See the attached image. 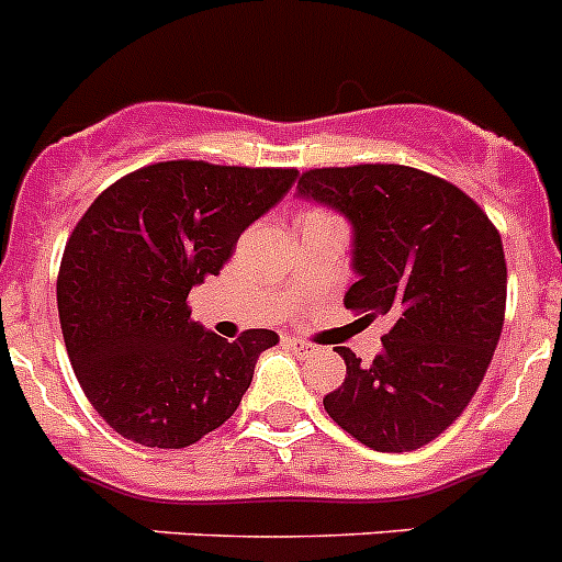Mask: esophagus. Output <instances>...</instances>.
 Here are the masks:
<instances>
[{"mask_svg":"<svg viewBox=\"0 0 562 562\" xmlns=\"http://www.w3.org/2000/svg\"><path fill=\"white\" fill-rule=\"evenodd\" d=\"M284 342L290 345V348L297 353V357H312V353H315V345L303 342V339H297V337H284Z\"/></svg>","mask_w":562,"mask_h":562,"instance_id":"34e87169","label":"esophagus"}]
</instances>
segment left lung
I'll return each instance as SVG.
<instances>
[{
    "label": "left lung",
    "instance_id": "left-lung-1",
    "mask_svg": "<svg viewBox=\"0 0 562 562\" xmlns=\"http://www.w3.org/2000/svg\"><path fill=\"white\" fill-rule=\"evenodd\" d=\"M297 198L351 223L357 284L345 306L393 317L370 364L337 348L345 382L323 406L368 449H420L460 418L502 337V236L462 189L401 164L308 169Z\"/></svg>",
    "mask_w": 562,
    "mask_h": 562
}]
</instances>
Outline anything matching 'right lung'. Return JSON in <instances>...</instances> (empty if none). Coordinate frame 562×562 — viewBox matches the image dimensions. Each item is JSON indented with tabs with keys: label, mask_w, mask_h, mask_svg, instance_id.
Listing matches in <instances>:
<instances>
[{
	"label": "right lung",
	"mask_w": 562,
	"mask_h": 562,
	"mask_svg": "<svg viewBox=\"0 0 562 562\" xmlns=\"http://www.w3.org/2000/svg\"><path fill=\"white\" fill-rule=\"evenodd\" d=\"M297 169L161 161L108 187L66 241L58 315L82 393L113 431L187 449L223 426L278 342L250 328L217 337L187 297L220 276L247 225L284 198Z\"/></svg>",
	"instance_id": "obj_1"
}]
</instances>
